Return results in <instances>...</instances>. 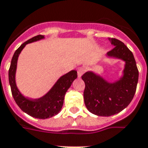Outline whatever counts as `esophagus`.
<instances>
[{
  "mask_svg": "<svg viewBox=\"0 0 148 148\" xmlns=\"http://www.w3.org/2000/svg\"><path fill=\"white\" fill-rule=\"evenodd\" d=\"M86 68L85 67H80L79 68L78 70H77V75H78L79 78H80L81 76L83 75V73L86 72Z\"/></svg>",
  "mask_w": 148,
  "mask_h": 148,
  "instance_id": "esophagus-1",
  "label": "esophagus"
}]
</instances>
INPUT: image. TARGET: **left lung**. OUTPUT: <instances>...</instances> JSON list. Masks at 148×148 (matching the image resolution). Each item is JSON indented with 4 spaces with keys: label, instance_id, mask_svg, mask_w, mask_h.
Segmentation results:
<instances>
[{
    "label": "left lung",
    "instance_id": "obj_1",
    "mask_svg": "<svg viewBox=\"0 0 148 148\" xmlns=\"http://www.w3.org/2000/svg\"><path fill=\"white\" fill-rule=\"evenodd\" d=\"M114 47L108 52V58L125 62L119 79L108 82L101 75L88 71L83 75L85 83L84 102L89 112L98 116H111L122 112L133 100L138 83L139 73L133 53L123 42L108 38Z\"/></svg>",
    "mask_w": 148,
    "mask_h": 148
}]
</instances>
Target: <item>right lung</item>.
I'll return each mask as SVG.
<instances>
[{
    "instance_id": "right-lung-1",
    "label": "right lung",
    "mask_w": 148,
    "mask_h": 148,
    "mask_svg": "<svg viewBox=\"0 0 148 148\" xmlns=\"http://www.w3.org/2000/svg\"><path fill=\"white\" fill-rule=\"evenodd\" d=\"M44 38L45 37L43 35H38L23 43L15 51L8 71V79L12 96L18 106L29 115L40 119L51 118L59 113L63 106L66 92L71 86L73 81L77 78V72L75 70H72L65 75H62L54 83V86L50 89V90L41 97L30 99L22 94L18 88L15 81L18 56L26 44L40 40Z\"/></svg>"
}]
</instances>
